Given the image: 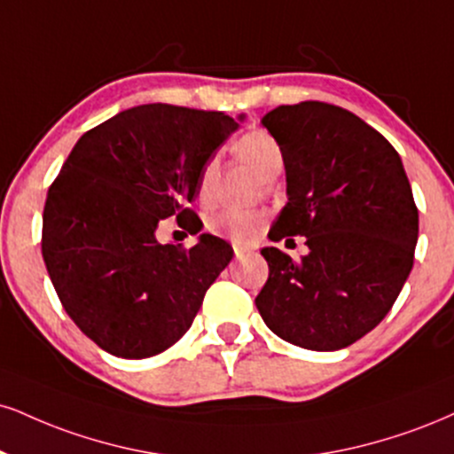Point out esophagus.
Masks as SVG:
<instances>
[{
    "label": "esophagus",
    "instance_id": "34e87169",
    "mask_svg": "<svg viewBox=\"0 0 454 454\" xmlns=\"http://www.w3.org/2000/svg\"><path fill=\"white\" fill-rule=\"evenodd\" d=\"M245 255H249V249L243 247V245H234V258L243 260Z\"/></svg>",
    "mask_w": 454,
    "mask_h": 454
}]
</instances>
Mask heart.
I'll list each match as a JSON object with an SVG mask.
<instances>
[{
	"mask_svg": "<svg viewBox=\"0 0 454 454\" xmlns=\"http://www.w3.org/2000/svg\"><path fill=\"white\" fill-rule=\"evenodd\" d=\"M234 154L247 160L264 179H272L283 168V152L275 137L264 130H249L234 144ZM220 165L217 158H209L200 168L196 184V199L200 205H211L215 199V185ZM266 226V213L255 209H222L209 220V231L228 237L239 245H247L260 237Z\"/></svg>",
	"mask_w": 454,
	"mask_h": 454,
	"instance_id": "heart-1",
	"label": "heart"
}]
</instances>
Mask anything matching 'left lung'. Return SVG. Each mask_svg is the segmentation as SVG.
Returning <instances> with one entry per match:
<instances>
[{"mask_svg": "<svg viewBox=\"0 0 454 454\" xmlns=\"http://www.w3.org/2000/svg\"><path fill=\"white\" fill-rule=\"evenodd\" d=\"M281 145L287 203L270 241L307 239L300 260L264 247V324L310 351H338L374 330L412 270L419 211L402 158L379 130L321 101L262 118Z\"/></svg>", "mask_w": 454, "mask_h": 454, "instance_id": "8db88e82", "label": "left lung"}]
</instances>
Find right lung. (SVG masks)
Returning <instances> with one entry per match:
<instances>
[{
  "instance_id": "obj_1",
  "label": "right lung",
  "mask_w": 454,
  "mask_h": 454,
  "mask_svg": "<svg viewBox=\"0 0 454 454\" xmlns=\"http://www.w3.org/2000/svg\"><path fill=\"white\" fill-rule=\"evenodd\" d=\"M245 116H239L241 122ZM239 122L222 112L147 103L78 139L43 205L42 255L63 309L103 351L162 353L192 325L232 247L158 243L167 217L199 232L190 203L200 168Z\"/></svg>"
}]
</instances>
